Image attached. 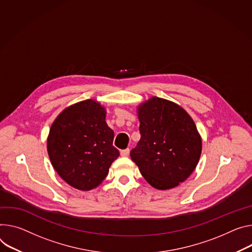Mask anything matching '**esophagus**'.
Masks as SVG:
<instances>
[{
    "mask_svg": "<svg viewBox=\"0 0 252 252\" xmlns=\"http://www.w3.org/2000/svg\"><path fill=\"white\" fill-rule=\"evenodd\" d=\"M129 154V149H125L121 151V156L122 157H127Z\"/></svg>",
    "mask_w": 252,
    "mask_h": 252,
    "instance_id": "34e87169",
    "label": "esophagus"
}]
</instances>
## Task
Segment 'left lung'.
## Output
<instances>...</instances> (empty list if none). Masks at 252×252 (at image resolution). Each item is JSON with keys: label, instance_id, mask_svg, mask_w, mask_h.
<instances>
[{"label": "left lung", "instance_id": "obj_1", "mask_svg": "<svg viewBox=\"0 0 252 252\" xmlns=\"http://www.w3.org/2000/svg\"><path fill=\"white\" fill-rule=\"evenodd\" d=\"M141 140L130 158L146 181L158 190L184 182L195 170L202 140L187 111L175 102L151 97L138 107Z\"/></svg>", "mask_w": 252, "mask_h": 252}]
</instances>
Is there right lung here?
Wrapping results in <instances>:
<instances>
[{
    "instance_id": "obj_1",
    "label": "right lung",
    "mask_w": 252,
    "mask_h": 252,
    "mask_svg": "<svg viewBox=\"0 0 252 252\" xmlns=\"http://www.w3.org/2000/svg\"><path fill=\"white\" fill-rule=\"evenodd\" d=\"M105 116L99 102L86 99L66 107L51 126L47 139L51 164L75 189L88 191L100 185L120 156Z\"/></svg>"
}]
</instances>
